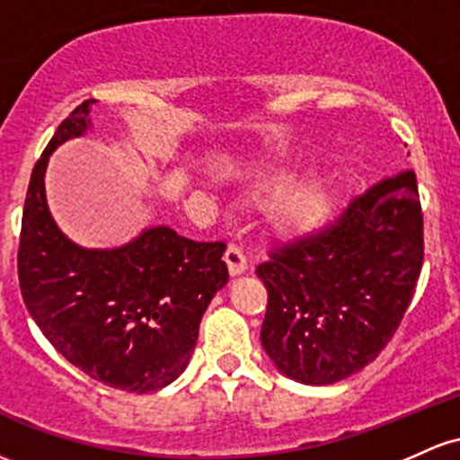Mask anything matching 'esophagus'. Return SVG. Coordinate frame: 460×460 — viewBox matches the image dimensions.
Masks as SVG:
<instances>
[{
  "label": "esophagus",
  "instance_id": "esophagus-1",
  "mask_svg": "<svg viewBox=\"0 0 460 460\" xmlns=\"http://www.w3.org/2000/svg\"><path fill=\"white\" fill-rule=\"evenodd\" d=\"M225 261L226 266H229L231 275H240V272H244L246 266H249V261H246V255L240 244H229V249H226L225 253Z\"/></svg>",
  "mask_w": 460,
  "mask_h": 460
}]
</instances>
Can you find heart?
<instances>
[{
    "label": "heart",
    "mask_w": 460,
    "mask_h": 460,
    "mask_svg": "<svg viewBox=\"0 0 460 460\" xmlns=\"http://www.w3.org/2000/svg\"><path fill=\"white\" fill-rule=\"evenodd\" d=\"M296 181L290 176H277V179L269 181L266 185H261V196H269V199H281V196L290 194L295 190ZM323 205V191L319 188H304L296 194H292L281 207L279 216L284 225H301L307 222L319 214Z\"/></svg>",
    "instance_id": "obj_1"
}]
</instances>
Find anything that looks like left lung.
I'll return each instance as SVG.
<instances>
[{"label": "left lung", "instance_id": "1", "mask_svg": "<svg viewBox=\"0 0 460 460\" xmlns=\"http://www.w3.org/2000/svg\"><path fill=\"white\" fill-rule=\"evenodd\" d=\"M423 264L415 170L385 176L332 220L277 242L257 277L269 292L261 347L304 385L365 369L397 332Z\"/></svg>", "mask_w": 460, "mask_h": 460}]
</instances>
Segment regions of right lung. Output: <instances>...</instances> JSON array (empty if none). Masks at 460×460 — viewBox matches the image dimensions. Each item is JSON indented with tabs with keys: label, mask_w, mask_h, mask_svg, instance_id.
<instances>
[{
	"label": "right lung",
	"mask_w": 460,
	"mask_h": 460,
	"mask_svg": "<svg viewBox=\"0 0 460 460\" xmlns=\"http://www.w3.org/2000/svg\"><path fill=\"white\" fill-rule=\"evenodd\" d=\"M78 104L34 164L19 235V288L30 316L74 367L128 393L168 386L188 367L199 325L229 279L225 242L153 226L122 249L87 251L58 231L45 203V165L89 128Z\"/></svg>",
	"instance_id": "add662e5"
}]
</instances>
